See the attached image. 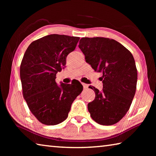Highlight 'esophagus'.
<instances>
[{"label": "esophagus", "instance_id": "obj_1", "mask_svg": "<svg viewBox=\"0 0 156 156\" xmlns=\"http://www.w3.org/2000/svg\"><path fill=\"white\" fill-rule=\"evenodd\" d=\"M82 84H83V86L84 89H87V88H88V87H89L88 84H84V83H82Z\"/></svg>", "mask_w": 156, "mask_h": 156}]
</instances>
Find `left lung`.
I'll list each match as a JSON object with an SVG mask.
<instances>
[{
	"instance_id": "obj_1",
	"label": "left lung",
	"mask_w": 156,
	"mask_h": 156,
	"mask_svg": "<svg viewBox=\"0 0 156 156\" xmlns=\"http://www.w3.org/2000/svg\"><path fill=\"white\" fill-rule=\"evenodd\" d=\"M78 47L86 62L102 73V90L89 87L96 94L88 104L91 117L100 125H114L128 112L136 93L138 73L133 55L120 43L103 37L82 38Z\"/></svg>"
}]
</instances>
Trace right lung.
Listing matches in <instances>:
<instances>
[{
	"mask_svg": "<svg viewBox=\"0 0 156 156\" xmlns=\"http://www.w3.org/2000/svg\"><path fill=\"white\" fill-rule=\"evenodd\" d=\"M79 37L50 34L31 43L20 67L23 94L31 112L39 122L56 125L67 118L71 106L81 94L79 81L58 85L56 76L75 49Z\"/></svg>",
	"mask_w": 156,
	"mask_h": 156,
	"instance_id": "right-lung-1",
	"label": "right lung"
}]
</instances>
